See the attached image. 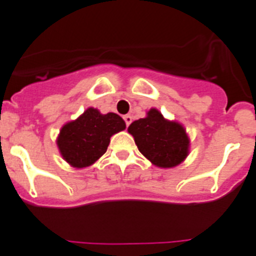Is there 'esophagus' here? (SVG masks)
Segmentation results:
<instances>
[{
  "label": "esophagus",
  "instance_id": "1",
  "mask_svg": "<svg viewBox=\"0 0 256 256\" xmlns=\"http://www.w3.org/2000/svg\"><path fill=\"white\" fill-rule=\"evenodd\" d=\"M124 120H125L126 126H128L131 124V121H132V116H131V115H125V116H124Z\"/></svg>",
  "mask_w": 256,
  "mask_h": 256
}]
</instances>
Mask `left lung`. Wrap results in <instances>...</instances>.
Segmentation results:
<instances>
[{"label":"left lung","mask_w":256,"mask_h":256,"mask_svg":"<svg viewBox=\"0 0 256 256\" xmlns=\"http://www.w3.org/2000/svg\"><path fill=\"white\" fill-rule=\"evenodd\" d=\"M141 154L160 168L182 164L190 154V138L182 124L167 120L152 108L146 118L134 121L128 128Z\"/></svg>","instance_id":"obj_1"}]
</instances>
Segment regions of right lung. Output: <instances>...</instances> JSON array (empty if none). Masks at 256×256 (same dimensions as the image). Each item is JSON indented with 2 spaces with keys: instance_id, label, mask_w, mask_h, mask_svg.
Returning a JSON list of instances; mask_svg holds the SVG:
<instances>
[{
  "instance_id": "1",
  "label": "right lung",
  "mask_w": 256,
  "mask_h": 256,
  "mask_svg": "<svg viewBox=\"0 0 256 256\" xmlns=\"http://www.w3.org/2000/svg\"><path fill=\"white\" fill-rule=\"evenodd\" d=\"M125 128V121L118 114L88 108L78 118L63 125L56 146L72 167L84 168L95 164L106 152L110 138Z\"/></svg>"
}]
</instances>
